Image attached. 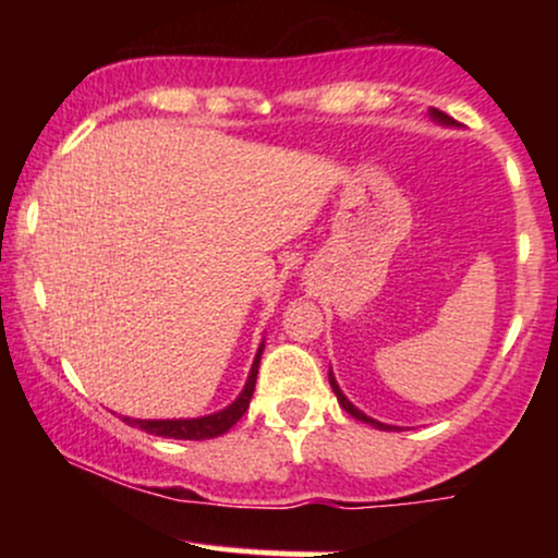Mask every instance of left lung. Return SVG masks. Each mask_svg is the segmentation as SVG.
Masks as SVG:
<instances>
[{"mask_svg":"<svg viewBox=\"0 0 558 558\" xmlns=\"http://www.w3.org/2000/svg\"><path fill=\"white\" fill-rule=\"evenodd\" d=\"M430 118H433L435 123H438V125H446V128H453V125H457V120H453V118H448L446 112H440V110H433V107H430ZM328 380H330V388H332V393H336L338 403H341V407L345 409V412L351 414V417H354V420H360V422H364V425H373V427H377V430H393V425H386V422H377V420H373V417H367V414H364L362 409H356L354 403H351L349 399H345V396H343V390L338 388V383H336V375H332V369H330V373H328Z\"/></svg>","mask_w":558,"mask_h":558,"instance_id":"1","label":"left lung"}]
</instances>
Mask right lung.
I'll list each match as a JSON object with an SVG mask.
<instances>
[{"label": "right lung", "instance_id": "add662e5", "mask_svg": "<svg viewBox=\"0 0 558 558\" xmlns=\"http://www.w3.org/2000/svg\"><path fill=\"white\" fill-rule=\"evenodd\" d=\"M262 351H265V341L259 343L257 356H254L252 369H248L246 386H243L239 399H235L233 403H228V407L220 409V412L204 414V417H191V420H131V417H123V422L131 427H138V430L159 435V438H175V440H207V438H217V435L228 433L230 427H233L235 422L243 417V412L248 409V401H252L254 386H257Z\"/></svg>", "mask_w": 558, "mask_h": 558}]
</instances>
